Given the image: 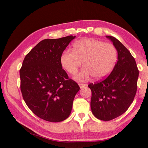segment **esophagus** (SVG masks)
<instances>
[{"mask_svg":"<svg viewBox=\"0 0 148 148\" xmlns=\"http://www.w3.org/2000/svg\"><path fill=\"white\" fill-rule=\"evenodd\" d=\"M78 84H79L80 88H84V87H85V86H86V84H84V83H79Z\"/></svg>","mask_w":148,"mask_h":148,"instance_id":"esophagus-1","label":"esophagus"}]
</instances>
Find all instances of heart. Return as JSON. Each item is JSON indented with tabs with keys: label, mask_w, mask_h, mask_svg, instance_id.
<instances>
[{
	"label": "heart",
	"mask_w": 148,
	"mask_h": 148,
	"mask_svg": "<svg viewBox=\"0 0 148 148\" xmlns=\"http://www.w3.org/2000/svg\"><path fill=\"white\" fill-rule=\"evenodd\" d=\"M118 60V52L114 44L96 39H83L75 42L72 52L66 50L60 58L61 66L71 75L77 74L83 63L84 68L75 79H86L90 76L95 79L107 77Z\"/></svg>",
	"instance_id": "b5f03b06"
}]
</instances>
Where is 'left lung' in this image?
Instances as JSON below:
<instances>
[{
    "instance_id": "1",
    "label": "left lung",
    "mask_w": 148,
    "mask_h": 148,
    "mask_svg": "<svg viewBox=\"0 0 148 148\" xmlns=\"http://www.w3.org/2000/svg\"><path fill=\"white\" fill-rule=\"evenodd\" d=\"M118 52L114 69L107 78L90 83L93 115L101 120L109 121L126 112L133 101L137 90L139 70L130 52L117 39L106 36Z\"/></svg>"
}]
</instances>
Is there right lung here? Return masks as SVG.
<instances>
[{
    "label": "right lung",
    "mask_w": 148,
    "mask_h": 148,
    "mask_svg": "<svg viewBox=\"0 0 148 148\" xmlns=\"http://www.w3.org/2000/svg\"><path fill=\"white\" fill-rule=\"evenodd\" d=\"M76 36L46 39L26 55L20 70L25 103L38 117L51 122L69 117L79 86L62 69L60 58Z\"/></svg>",
    "instance_id": "obj_1"
}]
</instances>
